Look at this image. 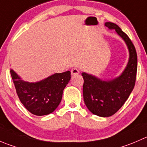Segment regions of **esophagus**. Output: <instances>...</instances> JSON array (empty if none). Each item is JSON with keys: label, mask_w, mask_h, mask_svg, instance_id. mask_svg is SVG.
Returning a JSON list of instances; mask_svg holds the SVG:
<instances>
[{"label": "esophagus", "mask_w": 147, "mask_h": 147, "mask_svg": "<svg viewBox=\"0 0 147 147\" xmlns=\"http://www.w3.org/2000/svg\"><path fill=\"white\" fill-rule=\"evenodd\" d=\"M79 73H80L79 69H77V68L75 67V68H72V69H71V74H72V75H76Z\"/></svg>", "instance_id": "1"}]
</instances>
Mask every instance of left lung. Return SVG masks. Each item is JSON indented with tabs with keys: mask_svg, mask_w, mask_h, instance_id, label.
<instances>
[{
	"mask_svg": "<svg viewBox=\"0 0 147 147\" xmlns=\"http://www.w3.org/2000/svg\"><path fill=\"white\" fill-rule=\"evenodd\" d=\"M105 26L116 33L126 42L129 52V62L121 75L111 80H102L82 72L83 98L87 108L101 117L111 116L123 106L135 85L137 71V55L129 37L116 24L106 22Z\"/></svg>",
	"mask_w": 147,
	"mask_h": 147,
	"instance_id": "obj_1",
	"label": "left lung"
}]
</instances>
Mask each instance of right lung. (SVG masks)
<instances>
[{
    "label": "right lung",
    "instance_id": "1",
    "mask_svg": "<svg viewBox=\"0 0 147 147\" xmlns=\"http://www.w3.org/2000/svg\"><path fill=\"white\" fill-rule=\"evenodd\" d=\"M11 75L21 103L36 116L48 115L57 108L71 78L69 71L55 73L36 82L24 81L13 69Z\"/></svg>",
    "mask_w": 147,
    "mask_h": 147
}]
</instances>
